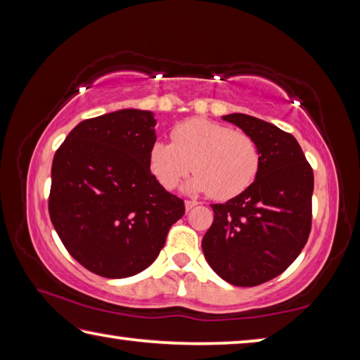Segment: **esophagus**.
<instances>
[{"mask_svg":"<svg viewBox=\"0 0 360 360\" xmlns=\"http://www.w3.org/2000/svg\"><path fill=\"white\" fill-rule=\"evenodd\" d=\"M198 203L197 202H193V200H186V210L187 211H191L192 208H195V206H197Z\"/></svg>","mask_w":360,"mask_h":360,"instance_id":"1","label":"esophagus"}]
</instances>
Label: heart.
I'll list each match as a JSON object with an SVG mask.
<instances>
[{
	"mask_svg": "<svg viewBox=\"0 0 360 360\" xmlns=\"http://www.w3.org/2000/svg\"><path fill=\"white\" fill-rule=\"evenodd\" d=\"M149 167L165 188H176L192 172L191 192H210L216 200L238 197L257 178L260 150L246 133L208 119H188L172 131V143L150 148Z\"/></svg>",
	"mask_w": 360,
	"mask_h": 360,
	"instance_id": "heart-1",
	"label": "heart"
}]
</instances>
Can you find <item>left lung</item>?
<instances>
[{"instance_id": "obj_1", "label": "left lung", "mask_w": 360, "mask_h": 360, "mask_svg": "<svg viewBox=\"0 0 360 360\" xmlns=\"http://www.w3.org/2000/svg\"><path fill=\"white\" fill-rule=\"evenodd\" d=\"M260 150L255 181L227 203L211 205L214 221L202 248L225 281L252 288L276 278L294 262L311 231L314 176L297 139L248 114L224 115Z\"/></svg>"}]
</instances>
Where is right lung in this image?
I'll list each match as a JSON object with an SVG mask.
<instances>
[{
    "instance_id": "obj_1",
    "label": "right lung",
    "mask_w": 360,
    "mask_h": 360,
    "mask_svg": "<svg viewBox=\"0 0 360 360\" xmlns=\"http://www.w3.org/2000/svg\"><path fill=\"white\" fill-rule=\"evenodd\" d=\"M154 114L139 109L82 120L52 162L49 214L72 257L95 275L129 278L148 268L184 202L150 173Z\"/></svg>"
}]
</instances>
